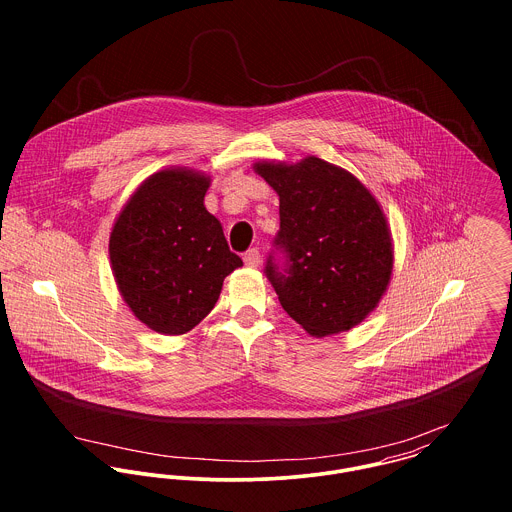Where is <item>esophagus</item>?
I'll return each instance as SVG.
<instances>
[{
	"mask_svg": "<svg viewBox=\"0 0 512 512\" xmlns=\"http://www.w3.org/2000/svg\"><path fill=\"white\" fill-rule=\"evenodd\" d=\"M244 264L250 266V268H258V264H260V250L258 248H248L244 252Z\"/></svg>",
	"mask_w": 512,
	"mask_h": 512,
	"instance_id": "esophagus-1",
	"label": "esophagus"
}]
</instances>
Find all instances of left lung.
Masks as SVG:
<instances>
[{"label": "left lung", "mask_w": 512, "mask_h": 512, "mask_svg": "<svg viewBox=\"0 0 512 512\" xmlns=\"http://www.w3.org/2000/svg\"><path fill=\"white\" fill-rule=\"evenodd\" d=\"M280 195V230L264 274L286 313L309 335L353 329L392 274L386 219L365 185L319 157L256 163Z\"/></svg>", "instance_id": "8db88e82"}]
</instances>
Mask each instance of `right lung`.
Segmentation results:
<instances>
[{
    "label": "right lung",
    "instance_id": "add662e5",
    "mask_svg": "<svg viewBox=\"0 0 512 512\" xmlns=\"http://www.w3.org/2000/svg\"><path fill=\"white\" fill-rule=\"evenodd\" d=\"M205 175L165 169L134 193L110 234L120 293L149 329L181 335L215 307L224 278L242 266L203 205Z\"/></svg>",
    "mask_w": 512,
    "mask_h": 512
}]
</instances>
